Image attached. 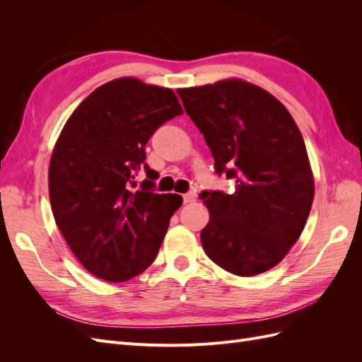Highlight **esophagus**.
Returning a JSON list of instances; mask_svg holds the SVG:
<instances>
[{
	"label": "esophagus",
	"instance_id": "esophagus-1",
	"mask_svg": "<svg viewBox=\"0 0 362 362\" xmlns=\"http://www.w3.org/2000/svg\"><path fill=\"white\" fill-rule=\"evenodd\" d=\"M182 199H184V204L194 202V201H196V193H194V192H189V193H185V194L182 196Z\"/></svg>",
	"mask_w": 362,
	"mask_h": 362
}]
</instances>
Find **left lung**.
I'll return each instance as SVG.
<instances>
[{
	"label": "left lung",
	"mask_w": 362,
	"mask_h": 362,
	"mask_svg": "<svg viewBox=\"0 0 362 362\" xmlns=\"http://www.w3.org/2000/svg\"><path fill=\"white\" fill-rule=\"evenodd\" d=\"M204 134L214 170L234 192L204 190L210 210L205 254L226 272L254 276L275 267L300 237L314 180L300 131L275 96L242 80L178 89Z\"/></svg>",
	"instance_id": "1"
}]
</instances>
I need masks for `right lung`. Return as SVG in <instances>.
Segmentation results:
<instances>
[{"label":"right lung","mask_w":362,"mask_h":362,"mask_svg":"<svg viewBox=\"0 0 362 362\" xmlns=\"http://www.w3.org/2000/svg\"><path fill=\"white\" fill-rule=\"evenodd\" d=\"M182 115L170 89L136 78L98 87L76 107L52 151L49 201L74 255L92 275L124 282L156 259L180 194L154 192L136 175L149 169L145 145L168 120Z\"/></svg>","instance_id":"right-lung-1"}]
</instances>
